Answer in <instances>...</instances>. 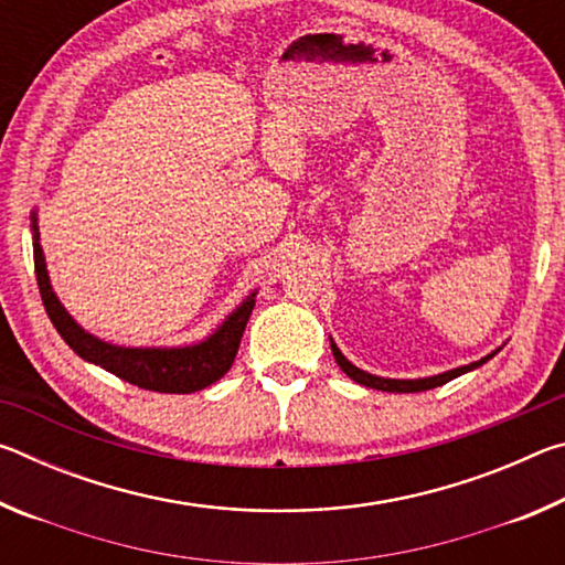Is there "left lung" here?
<instances>
[{"instance_id":"1","label":"left lung","mask_w":565,"mask_h":565,"mask_svg":"<svg viewBox=\"0 0 565 565\" xmlns=\"http://www.w3.org/2000/svg\"><path fill=\"white\" fill-rule=\"evenodd\" d=\"M331 351H333V359H337L341 371H343V374H347L349 379H353V381H356V384H361V386L379 388V391H391V394H414V391H428V388L444 386L446 381L461 376V374H466V371L478 369V366H481V363H486L489 359H493L495 353H499V349H495L493 353H489V356H483L481 361H473V363H468V366H458V369L446 371V374L428 376V379H381V376L366 374V371H361V369L353 366V363H351L347 356H343V353L339 351V347H337V343H333V341H331Z\"/></svg>"}]
</instances>
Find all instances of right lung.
<instances>
[{
	"label": "right lung",
	"mask_w": 565,
	"mask_h": 565,
	"mask_svg": "<svg viewBox=\"0 0 565 565\" xmlns=\"http://www.w3.org/2000/svg\"><path fill=\"white\" fill-rule=\"evenodd\" d=\"M32 238H34V271L36 284H40V294L46 309V317L52 319L54 329L60 337L70 343V349L82 356L84 361L97 363V366L107 369L109 374L119 376L129 384L159 391V394H194L212 386L214 381L222 379L236 359L238 343H242L246 321L252 317V309L256 303V291L248 294L242 306L228 313L222 327H218L212 337L204 341L191 343V347H171V349H131V347H117V343H107L89 331H84L76 323L50 284V274H46L44 252L40 244V226H36V212L32 214Z\"/></svg>",
	"instance_id": "add662e5"
}]
</instances>
